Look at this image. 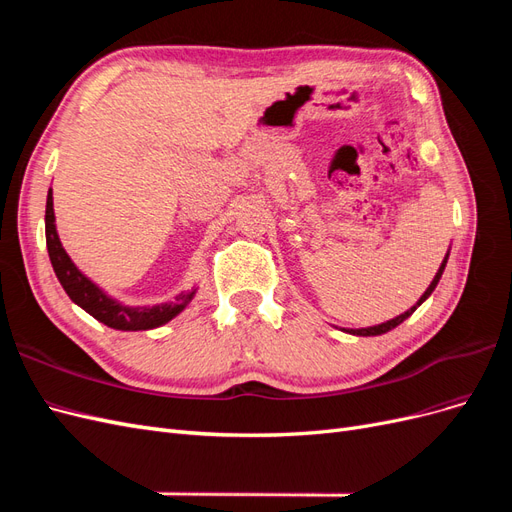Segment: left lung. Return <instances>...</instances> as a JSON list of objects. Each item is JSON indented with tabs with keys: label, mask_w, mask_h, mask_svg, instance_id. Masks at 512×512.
<instances>
[{
	"label": "left lung",
	"mask_w": 512,
	"mask_h": 512,
	"mask_svg": "<svg viewBox=\"0 0 512 512\" xmlns=\"http://www.w3.org/2000/svg\"><path fill=\"white\" fill-rule=\"evenodd\" d=\"M446 260H448V254L444 256V260H442V265H440V269H438V273H436V277H433L431 280V284H429V288L423 292V297L416 301V305H412L408 312H404V314H399L397 318H391V320H386V322H382V324H376V327H367V329H344L346 333H350V335H361V337H369V335H382V333H386V331H391V329H395V327H399L401 322H404L406 318H410L412 314H414V309L421 305L425 299H429V294L436 290V286H438V282H440V277H442V273H444V267H446Z\"/></svg>",
	"instance_id": "1"
}]
</instances>
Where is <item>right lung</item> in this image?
<instances>
[{"mask_svg":"<svg viewBox=\"0 0 512 512\" xmlns=\"http://www.w3.org/2000/svg\"><path fill=\"white\" fill-rule=\"evenodd\" d=\"M44 230H46V250L53 271L59 284L64 286L68 297L83 307L89 316H94L102 324L117 331H149L158 329L162 324L170 322L179 316L188 303L194 299L196 288L190 292H181L170 303H160L151 307H130L121 301L108 297V294L89 280V277L74 265L64 245L59 241L57 226H55V211H53V190L46 196V215H44Z\"/></svg>","mask_w":512,"mask_h":512,"instance_id":"1","label":"right lung"}]
</instances>
